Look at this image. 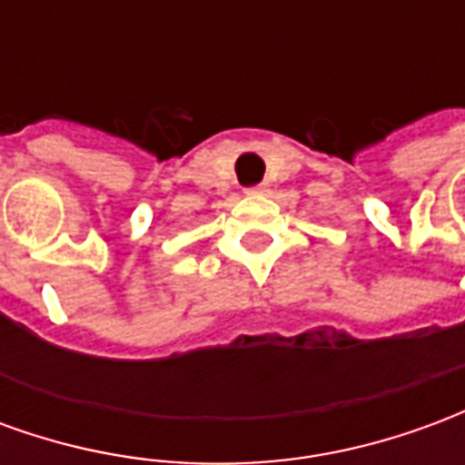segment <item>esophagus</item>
Segmentation results:
<instances>
[{
	"mask_svg": "<svg viewBox=\"0 0 465 465\" xmlns=\"http://www.w3.org/2000/svg\"><path fill=\"white\" fill-rule=\"evenodd\" d=\"M246 193H252V196H256V193H266V183L252 186V189H246Z\"/></svg>",
	"mask_w": 465,
	"mask_h": 465,
	"instance_id": "esophagus-1",
	"label": "esophagus"
}]
</instances>
